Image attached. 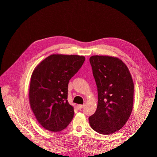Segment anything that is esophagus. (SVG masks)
<instances>
[{
  "label": "esophagus",
  "mask_w": 157,
  "mask_h": 157,
  "mask_svg": "<svg viewBox=\"0 0 157 157\" xmlns=\"http://www.w3.org/2000/svg\"><path fill=\"white\" fill-rule=\"evenodd\" d=\"M77 107L78 109H81L84 107V105H77Z\"/></svg>",
  "instance_id": "1"
}]
</instances>
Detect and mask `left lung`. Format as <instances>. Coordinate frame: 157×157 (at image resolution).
Instances as JSON below:
<instances>
[{
  "label": "left lung",
  "instance_id": "obj_1",
  "mask_svg": "<svg viewBox=\"0 0 157 157\" xmlns=\"http://www.w3.org/2000/svg\"><path fill=\"white\" fill-rule=\"evenodd\" d=\"M98 88L96 111L89 117L94 130L111 134L124 126L133 109L134 85L129 69L119 58L109 56L90 58Z\"/></svg>",
  "mask_w": 157,
  "mask_h": 157
}]
</instances>
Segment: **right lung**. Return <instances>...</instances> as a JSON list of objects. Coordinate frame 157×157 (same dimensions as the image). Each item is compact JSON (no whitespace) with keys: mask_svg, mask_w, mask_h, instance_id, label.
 I'll return each instance as SVG.
<instances>
[{"mask_svg":"<svg viewBox=\"0 0 157 157\" xmlns=\"http://www.w3.org/2000/svg\"><path fill=\"white\" fill-rule=\"evenodd\" d=\"M85 57L52 54L36 65L29 86V103L37 121L45 130L58 132L74 116L67 101L69 80L82 67Z\"/></svg>","mask_w":157,"mask_h":157,"instance_id":"add662e5","label":"right lung"}]
</instances>
